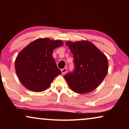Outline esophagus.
I'll return each mask as SVG.
<instances>
[{
  "mask_svg": "<svg viewBox=\"0 0 129 129\" xmlns=\"http://www.w3.org/2000/svg\"><path fill=\"white\" fill-rule=\"evenodd\" d=\"M67 68H65L64 69H63L61 70V73H62V75H64V74H65L67 72Z\"/></svg>",
  "mask_w": 129,
  "mask_h": 129,
  "instance_id": "esophagus-1",
  "label": "esophagus"
}]
</instances>
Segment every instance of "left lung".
<instances>
[{
	"label": "left lung",
	"mask_w": 129,
	"mask_h": 129,
	"mask_svg": "<svg viewBox=\"0 0 129 129\" xmlns=\"http://www.w3.org/2000/svg\"><path fill=\"white\" fill-rule=\"evenodd\" d=\"M74 58V70L64 77L72 90L87 93L96 89L105 78L108 61L105 54L91 42H66Z\"/></svg>",
	"instance_id": "left-lung-1"
}]
</instances>
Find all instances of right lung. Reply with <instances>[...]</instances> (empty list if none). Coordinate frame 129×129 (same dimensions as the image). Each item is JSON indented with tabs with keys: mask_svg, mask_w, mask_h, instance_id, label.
Here are the masks:
<instances>
[{
	"mask_svg": "<svg viewBox=\"0 0 129 129\" xmlns=\"http://www.w3.org/2000/svg\"><path fill=\"white\" fill-rule=\"evenodd\" d=\"M62 45L60 40L39 39L21 51L16 59L15 69L24 87L40 92L48 88L53 79L60 75L52 53L54 49Z\"/></svg>",
	"mask_w": 129,
	"mask_h": 129,
	"instance_id": "right-lung-1",
	"label": "right lung"
}]
</instances>
